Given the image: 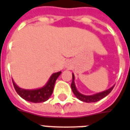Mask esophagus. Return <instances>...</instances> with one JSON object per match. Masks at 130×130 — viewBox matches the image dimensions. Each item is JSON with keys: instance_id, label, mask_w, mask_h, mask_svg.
Returning <instances> with one entry per match:
<instances>
[{"instance_id": "obj_1", "label": "esophagus", "mask_w": 130, "mask_h": 130, "mask_svg": "<svg viewBox=\"0 0 130 130\" xmlns=\"http://www.w3.org/2000/svg\"><path fill=\"white\" fill-rule=\"evenodd\" d=\"M71 64H70V63H66L65 67H66V69H69V68H71Z\"/></svg>"}]
</instances>
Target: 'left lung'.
I'll list each match as a JSON object with an SVG mask.
<instances>
[{"label":"left lung","instance_id":"obj_1","mask_svg":"<svg viewBox=\"0 0 130 130\" xmlns=\"http://www.w3.org/2000/svg\"><path fill=\"white\" fill-rule=\"evenodd\" d=\"M72 75H73V80H72L71 85V89L73 93H74V95L76 96L77 98L82 101V102H85V103H87L98 102V101H99L101 99H103V98H105V96H107L112 91L113 88L114 87V85H113L109 89L105 90V91H103L102 92L97 93L93 94V95H84V94H82L80 92H79L78 90L77 89L76 86H75V75L73 73H72Z\"/></svg>","mask_w":130,"mask_h":130}]
</instances>
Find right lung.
Instances as JSON below:
<instances>
[{
	"label": "right lung",
	"instance_id": "right-lung-1",
	"mask_svg": "<svg viewBox=\"0 0 130 130\" xmlns=\"http://www.w3.org/2000/svg\"><path fill=\"white\" fill-rule=\"evenodd\" d=\"M61 73V71L54 73L51 75L50 78L43 87L35 89H25L21 88L16 84L12 79V82L17 93L23 99L28 102L34 103H43L48 100L53 92L54 86L58 77Z\"/></svg>",
	"mask_w": 130,
	"mask_h": 130
}]
</instances>
